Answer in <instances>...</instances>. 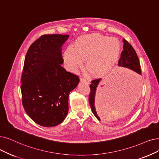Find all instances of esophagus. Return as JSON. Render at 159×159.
<instances>
[{
	"mask_svg": "<svg viewBox=\"0 0 159 159\" xmlns=\"http://www.w3.org/2000/svg\"><path fill=\"white\" fill-rule=\"evenodd\" d=\"M80 80H81V81H84V82H85V83H87V84H89V83H90V81H89V80H87V79H85V78H81Z\"/></svg>",
	"mask_w": 159,
	"mask_h": 159,
	"instance_id": "esophagus-1",
	"label": "esophagus"
}]
</instances>
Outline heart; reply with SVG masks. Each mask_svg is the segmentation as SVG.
<instances>
[{"instance_id": "obj_1", "label": "heart", "mask_w": 159, "mask_h": 159, "mask_svg": "<svg viewBox=\"0 0 159 159\" xmlns=\"http://www.w3.org/2000/svg\"><path fill=\"white\" fill-rule=\"evenodd\" d=\"M120 42L98 33L80 37L74 47L70 46L65 52L64 60L68 68L75 72L86 60V68L91 75L99 76L108 72L120 55Z\"/></svg>"}]
</instances>
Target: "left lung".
I'll use <instances>...</instances> for the list:
<instances>
[{
  "label": "left lung",
  "instance_id": "1",
  "mask_svg": "<svg viewBox=\"0 0 159 159\" xmlns=\"http://www.w3.org/2000/svg\"><path fill=\"white\" fill-rule=\"evenodd\" d=\"M124 45H123V50L122 51L121 54H120V57L118 62V65L119 66H123L130 68L132 70L136 72V73L141 74V68L140 64L138 57L135 52L134 49L132 48L130 44L126 41L125 39L123 40ZM101 81V79H97L93 80L92 84L90 85L91 93L89 94V104L91 107V110L98 120H100V117H98L96 109H95V94H96L97 88L99 84V82Z\"/></svg>",
  "mask_w": 159,
  "mask_h": 159
}]
</instances>
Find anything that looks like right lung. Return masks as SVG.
Wrapping results in <instances>:
<instances>
[{"label":"right lung","instance_id":"obj_1","mask_svg":"<svg viewBox=\"0 0 159 159\" xmlns=\"http://www.w3.org/2000/svg\"><path fill=\"white\" fill-rule=\"evenodd\" d=\"M68 38V34L42 35L31 44L25 56L22 103L31 119L42 126H55L65 120L69 94L79 84L78 76L61 66L62 46Z\"/></svg>","mask_w":159,"mask_h":159}]
</instances>
